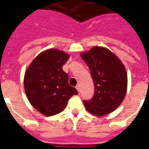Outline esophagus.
<instances>
[{
	"label": "esophagus",
	"mask_w": 149,
	"mask_h": 149,
	"mask_svg": "<svg viewBox=\"0 0 149 149\" xmlns=\"http://www.w3.org/2000/svg\"><path fill=\"white\" fill-rule=\"evenodd\" d=\"M76 88H77V90L80 93V90H81V88H80V86H79V85H77V86H76Z\"/></svg>",
	"instance_id": "1"
}]
</instances>
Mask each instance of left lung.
<instances>
[{
    "mask_svg": "<svg viewBox=\"0 0 149 149\" xmlns=\"http://www.w3.org/2000/svg\"><path fill=\"white\" fill-rule=\"evenodd\" d=\"M90 69L95 93L89 101H84L88 112L103 116L116 110L125 99L128 76L124 64L109 49L94 46L81 53Z\"/></svg>",
    "mask_w": 149,
    "mask_h": 149,
    "instance_id": "1",
    "label": "left lung"
}]
</instances>
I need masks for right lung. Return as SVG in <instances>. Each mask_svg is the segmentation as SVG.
Wrapping results in <instances>:
<instances>
[{"mask_svg": "<svg viewBox=\"0 0 149 149\" xmlns=\"http://www.w3.org/2000/svg\"><path fill=\"white\" fill-rule=\"evenodd\" d=\"M69 54L57 49H46L33 60L24 72V88L31 105L42 115L58 114L73 95L78 94L68 84V74L62 67Z\"/></svg>", "mask_w": 149, "mask_h": 149, "instance_id": "right-lung-1", "label": "right lung"}]
</instances>
